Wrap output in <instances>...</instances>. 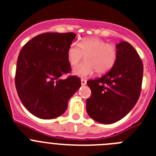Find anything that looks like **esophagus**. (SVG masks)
Instances as JSON below:
<instances>
[{
	"instance_id": "1",
	"label": "esophagus",
	"mask_w": 156,
	"mask_h": 156,
	"mask_svg": "<svg viewBox=\"0 0 156 156\" xmlns=\"http://www.w3.org/2000/svg\"><path fill=\"white\" fill-rule=\"evenodd\" d=\"M87 80L84 79H81V84L82 85H86Z\"/></svg>"
}]
</instances>
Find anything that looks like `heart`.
<instances>
[{"label": "heart", "mask_w": 156, "mask_h": 156, "mask_svg": "<svg viewBox=\"0 0 156 156\" xmlns=\"http://www.w3.org/2000/svg\"><path fill=\"white\" fill-rule=\"evenodd\" d=\"M86 55V60L74 66L73 73L81 77H87L96 71L105 73L109 71L118 58V50L112 44L104 40L90 37L80 42L71 44L67 52L68 60L71 65L79 62Z\"/></svg>", "instance_id": "1"}]
</instances>
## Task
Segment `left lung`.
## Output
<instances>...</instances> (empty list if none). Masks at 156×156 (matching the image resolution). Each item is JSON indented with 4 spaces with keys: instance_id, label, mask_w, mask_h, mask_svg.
Returning a JSON list of instances; mask_svg holds the SVG:
<instances>
[{
    "instance_id": "left-lung-1",
    "label": "left lung",
    "mask_w": 156,
    "mask_h": 156,
    "mask_svg": "<svg viewBox=\"0 0 156 156\" xmlns=\"http://www.w3.org/2000/svg\"><path fill=\"white\" fill-rule=\"evenodd\" d=\"M118 58L105 75L87 82L91 95L87 99V112L94 120L109 124L127 115L137 103L144 66L137 51L122 41L116 45Z\"/></svg>"
}]
</instances>
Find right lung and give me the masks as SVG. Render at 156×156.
Here are the masks:
<instances>
[{
	"label": "right lung",
	"mask_w": 156,
	"mask_h": 156,
	"mask_svg": "<svg viewBox=\"0 0 156 156\" xmlns=\"http://www.w3.org/2000/svg\"><path fill=\"white\" fill-rule=\"evenodd\" d=\"M76 34L45 33L23 47L18 57L15 83L22 103L30 113L44 119H54L67 109L68 101L80 87L71 72L68 49Z\"/></svg>",
	"instance_id": "add662e5"
}]
</instances>
